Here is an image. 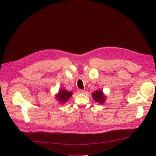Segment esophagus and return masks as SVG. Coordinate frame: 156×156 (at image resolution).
Returning <instances> with one entry per match:
<instances>
[{
	"label": "esophagus",
	"instance_id": "esophagus-1",
	"mask_svg": "<svg viewBox=\"0 0 156 156\" xmlns=\"http://www.w3.org/2000/svg\"><path fill=\"white\" fill-rule=\"evenodd\" d=\"M78 93H79V94H84V93H85V90H81V89H79V90H78Z\"/></svg>",
	"mask_w": 156,
	"mask_h": 156
}]
</instances>
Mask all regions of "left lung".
<instances>
[{
	"label": "left lung",
	"instance_id": "8db88e82",
	"mask_svg": "<svg viewBox=\"0 0 156 156\" xmlns=\"http://www.w3.org/2000/svg\"><path fill=\"white\" fill-rule=\"evenodd\" d=\"M92 96L95 101L99 103H104L105 101L106 96L101 90H96L92 93Z\"/></svg>",
	"mask_w": 156,
	"mask_h": 156
}]
</instances>
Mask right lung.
Returning <instances> with one entry per match:
<instances>
[{
  "mask_svg": "<svg viewBox=\"0 0 156 156\" xmlns=\"http://www.w3.org/2000/svg\"><path fill=\"white\" fill-rule=\"evenodd\" d=\"M73 93L72 92L67 91L65 89H61L58 91V93L56 94V99L58 101L62 103H64L66 102L72 96Z\"/></svg>",
  "mask_w": 156,
  "mask_h": 156,
  "instance_id": "obj_1",
  "label": "right lung"
}]
</instances>
